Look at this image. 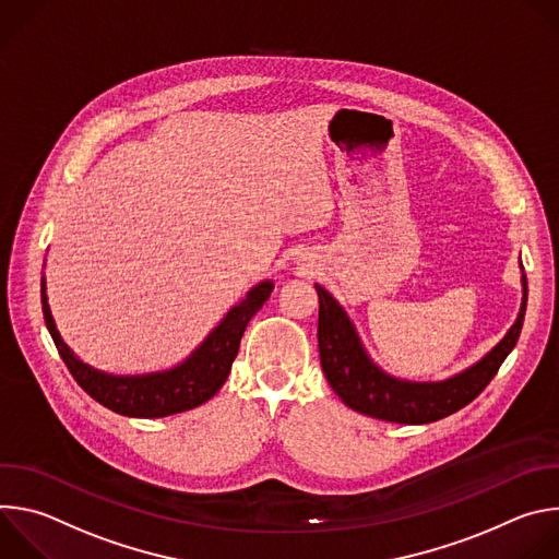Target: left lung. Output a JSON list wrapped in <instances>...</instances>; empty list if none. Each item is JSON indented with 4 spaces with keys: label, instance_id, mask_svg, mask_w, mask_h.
Listing matches in <instances>:
<instances>
[{
    "label": "left lung",
    "instance_id": "obj_1",
    "mask_svg": "<svg viewBox=\"0 0 559 559\" xmlns=\"http://www.w3.org/2000/svg\"><path fill=\"white\" fill-rule=\"evenodd\" d=\"M522 309L509 334L480 362L442 382L397 380L378 369L365 354L343 307L330 292L316 285L318 302H321L318 307V352H321L325 378L341 401L358 414L401 425H427L447 418L485 391L515 347L526 311V276H522Z\"/></svg>",
    "mask_w": 559,
    "mask_h": 559
}]
</instances>
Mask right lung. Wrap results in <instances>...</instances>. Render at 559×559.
<instances>
[{
  "instance_id": "obj_1",
  "label": "right lung",
  "mask_w": 559,
  "mask_h": 559,
  "mask_svg": "<svg viewBox=\"0 0 559 559\" xmlns=\"http://www.w3.org/2000/svg\"><path fill=\"white\" fill-rule=\"evenodd\" d=\"M270 281L257 285L207 336V341L179 367L147 376H108L79 360L61 341L50 316L46 283L41 281V309L46 328L68 371L91 397L115 414L130 418H164L203 405L223 386L252 316L270 298Z\"/></svg>"
}]
</instances>
